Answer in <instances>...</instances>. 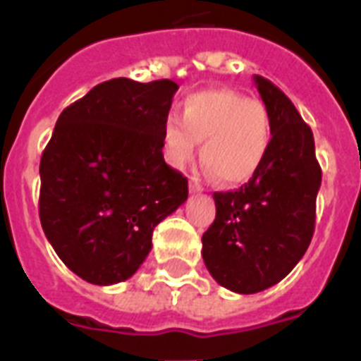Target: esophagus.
Listing matches in <instances>:
<instances>
[{"label": "esophagus", "mask_w": 361, "mask_h": 361, "mask_svg": "<svg viewBox=\"0 0 361 361\" xmlns=\"http://www.w3.org/2000/svg\"><path fill=\"white\" fill-rule=\"evenodd\" d=\"M189 191H191V192H202L204 191L202 183H200L197 178H191V181H189Z\"/></svg>", "instance_id": "esophagus-1"}]
</instances>
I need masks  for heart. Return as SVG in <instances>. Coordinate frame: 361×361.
Wrapping results in <instances>:
<instances>
[{"instance_id":"b5f03b06","label":"heart","mask_w":361,"mask_h":361,"mask_svg":"<svg viewBox=\"0 0 361 361\" xmlns=\"http://www.w3.org/2000/svg\"><path fill=\"white\" fill-rule=\"evenodd\" d=\"M202 142V163L221 183L240 185L257 174L268 155L271 123L268 110L257 99L232 90L191 93L181 106V120L169 116L163 123L166 163L183 169Z\"/></svg>"}]
</instances>
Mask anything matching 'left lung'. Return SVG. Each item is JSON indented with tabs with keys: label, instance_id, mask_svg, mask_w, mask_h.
Instances as JSON below:
<instances>
[{
	"label": "left lung",
	"instance_id": "left-lung-1",
	"mask_svg": "<svg viewBox=\"0 0 361 361\" xmlns=\"http://www.w3.org/2000/svg\"><path fill=\"white\" fill-rule=\"evenodd\" d=\"M255 84L271 123L268 155L245 185L214 192L215 221L202 236L208 271L238 294L277 285L302 260L322 181L311 127L275 84L258 75Z\"/></svg>",
	"mask_w": 361,
	"mask_h": 361
}]
</instances>
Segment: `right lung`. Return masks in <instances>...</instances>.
Here are the masks:
<instances>
[{"label": "right lung", "mask_w": 361, "mask_h": 361, "mask_svg": "<svg viewBox=\"0 0 361 361\" xmlns=\"http://www.w3.org/2000/svg\"><path fill=\"white\" fill-rule=\"evenodd\" d=\"M178 84L103 82L59 114L41 157L39 217L54 251L93 285L129 279L153 228L187 200V178L163 157Z\"/></svg>", "instance_id": "1"}]
</instances>
